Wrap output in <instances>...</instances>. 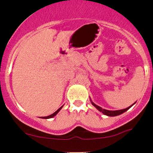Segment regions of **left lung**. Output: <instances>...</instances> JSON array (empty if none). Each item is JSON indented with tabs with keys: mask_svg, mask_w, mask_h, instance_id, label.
<instances>
[{
	"mask_svg": "<svg viewBox=\"0 0 153 153\" xmlns=\"http://www.w3.org/2000/svg\"><path fill=\"white\" fill-rule=\"evenodd\" d=\"M90 101H91V104H92L94 106V107L96 108L97 109L98 111H100V112H102L103 114L105 115H107V116H109V117H114V116H117V115H120V114H122L124 113V112L126 111L127 110H128V109L130 108L131 107L132 105L129 106V107L126 108H124V109H121V110H116V111H109V110H106V109H104V108H102L101 107H100V106H98L97 105H96V104H94V102H92V101L90 100Z\"/></svg>",
	"mask_w": 153,
	"mask_h": 153,
	"instance_id": "1",
	"label": "left lung"
}]
</instances>
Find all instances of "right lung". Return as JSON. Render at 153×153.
<instances>
[{
    "instance_id": "obj_1",
    "label": "right lung",
    "mask_w": 153,
    "mask_h": 153,
    "mask_svg": "<svg viewBox=\"0 0 153 153\" xmlns=\"http://www.w3.org/2000/svg\"><path fill=\"white\" fill-rule=\"evenodd\" d=\"M62 107H63V105L61 106V107L59 108H58L57 110L56 111H54V112H53V113L50 114V115H48V116H43V117H41V118H43V119H49V118H52V117H53L54 116H56V114H57L58 112H59V111H60L61 109H62Z\"/></svg>"
}]
</instances>
